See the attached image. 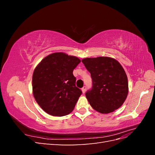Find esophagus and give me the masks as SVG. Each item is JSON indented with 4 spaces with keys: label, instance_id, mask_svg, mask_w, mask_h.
I'll list each match as a JSON object with an SVG mask.
<instances>
[{
    "label": "esophagus",
    "instance_id": "1",
    "mask_svg": "<svg viewBox=\"0 0 155 155\" xmlns=\"http://www.w3.org/2000/svg\"><path fill=\"white\" fill-rule=\"evenodd\" d=\"M86 90H87V87H86V86H84V87L81 88V91H82L83 94H85V93Z\"/></svg>",
    "mask_w": 155,
    "mask_h": 155
}]
</instances>
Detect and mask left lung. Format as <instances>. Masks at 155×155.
Masks as SVG:
<instances>
[{
  "instance_id": "left-lung-1",
  "label": "left lung",
  "mask_w": 155,
  "mask_h": 155,
  "mask_svg": "<svg viewBox=\"0 0 155 155\" xmlns=\"http://www.w3.org/2000/svg\"><path fill=\"white\" fill-rule=\"evenodd\" d=\"M91 73L92 87L85 95L94 109L108 114L123 105L128 94L126 73L118 61L109 57L82 59Z\"/></svg>"
}]
</instances>
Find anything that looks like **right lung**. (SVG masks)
Wrapping results in <instances>:
<instances>
[{"label": "right lung", "instance_id": "obj_1", "mask_svg": "<svg viewBox=\"0 0 155 155\" xmlns=\"http://www.w3.org/2000/svg\"><path fill=\"white\" fill-rule=\"evenodd\" d=\"M81 61L62 52L48 55L34 70L33 94L46 113L63 116L71 112L82 91L76 86L73 70Z\"/></svg>", "mask_w": 155, "mask_h": 155}]
</instances>
